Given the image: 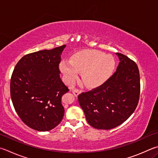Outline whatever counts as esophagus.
I'll list each match as a JSON object with an SVG mask.
<instances>
[{"mask_svg": "<svg viewBox=\"0 0 158 158\" xmlns=\"http://www.w3.org/2000/svg\"><path fill=\"white\" fill-rule=\"evenodd\" d=\"M80 93H81V90H79V89H74V90H73V93L75 97L78 96Z\"/></svg>", "mask_w": 158, "mask_h": 158, "instance_id": "1", "label": "esophagus"}]
</instances>
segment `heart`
I'll return each instance as SVG.
<instances>
[{"instance_id":"1","label":"heart","mask_w":158,"mask_h":158,"mask_svg":"<svg viewBox=\"0 0 158 158\" xmlns=\"http://www.w3.org/2000/svg\"><path fill=\"white\" fill-rule=\"evenodd\" d=\"M115 61L110 54L97 50H84L76 53L70 61L60 64V70L68 84H72L81 73V79L88 87H96L106 81L113 73Z\"/></svg>"}]
</instances>
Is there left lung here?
<instances>
[{
	"label": "left lung",
	"mask_w": 158,
	"mask_h": 158,
	"mask_svg": "<svg viewBox=\"0 0 158 158\" xmlns=\"http://www.w3.org/2000/svg\"><path fill=\"white\" fill-rule=\"evenodd\" d=\"M119 63L117 70L100 86L78 96L87 122L97 129L109 130L128 119L138 104L139 72L133 60L116 53Z\"/></svg>",
	"instance_id": "obj_1"
}]
</instances>
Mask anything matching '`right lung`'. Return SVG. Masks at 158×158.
Listing matches in <instances>:
<instances>
[{"label":"right lung","mask_w":158,"mask_h":158,"mask_svg":"<svg viewBox=\"0 0 158 158\" xmlns=\"http://www.w3.org/2000/svg\"><path fill=\"white\" fill-rule=\"evenodd\" d=\"M66 45L26 54L17 63L10 81L14 109L27 127L50 131L64 115L61 97L69 91L60 78L59 65Z\"/></svg>","instance_id":"obj_1"}]
</instances>
